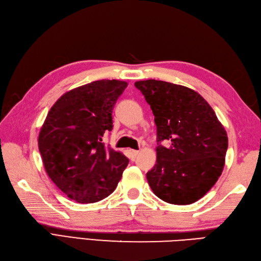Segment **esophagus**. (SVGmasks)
<instances>
[{"label":"esophagus","mask_w":261,"mask_h":261,"mask_svg":"<svg viewBox=\"0 0 261 261\" xmlns=\"http://www.w3.org/2000/svg\"><path fill=\"white\" fill-rule=\"evenodd\" d=\"M138 154H139V151L138 150H134V149H130V155L132 158H136L138 156Z\"/></svg>","instance_id":"1"}]
</instances>
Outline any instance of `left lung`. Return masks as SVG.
Instances as JSON below:
<instances>
[{"mask_svg":"<svg viewBox=\"0 0 261 261\" xmlns=\"http://www.w3.org/2000/svg\"><path fill=\"white\" fill-rule=\"evenodd\" d=\"M135 86L155 115L157 161L147 173L152 192L173 205L196 202L222 174L228 146L225 129L205 98L188 87L154 79Z\"/></svg>","mask_w":261,"mask_h":261,"instance_id":"1","label":"left lung"}]
</instances>
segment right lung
Here are the masks:
<instances>
[{
	"instance_id": "right-lung-1",
	"label": "right lung",
	"mask_w": 261,
	"mask_h": 261,
	"mask_svg": "<svg viewBox=\"0 0 261 261\" xmlns=\"http://www.w3.org/2000/svg\"><path fill=\"white\" fill-rule=\"evenodd\" d=\"M127 84L97 80L68 91L49 110L38 148L50 180L70 199L93 203L115 190L129 160L106 147L112 111Z\"/></svg>"
}]
</instances>
